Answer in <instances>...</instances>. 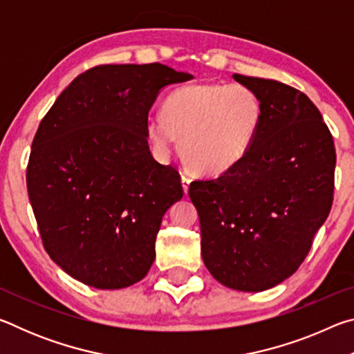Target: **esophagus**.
<instances>
[{"instance_id":"1","label":"esophagus","mask_w":354,"mask_h":354,"mask_svg":"<svg viewBox=\"0 0 354 354\" xmlns=\"http://www.w3.org/2000/svg\"><path fill=\"white\" fill-rule=\"evenodd\" d=\"M190 176L187 175V173H183L181 175V183H183V189H184V194H187L189 192V185H190Z\"/></svg>"}]
</instances>
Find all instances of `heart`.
Instances as JSON below:
<instances>
[{"instance_id":"heart-1","label":"heart","mask_w":354,"mask_h":354,"mask_svg":"<svg viewBox=\"0 0 354 354\" xmlns=\"http://www.w3.org/2000/svg\"><path fill=\"white\" fill-rule=\"evenodd\" d=\"M162 115L149 117L147 134L154 149L169 154L175 139L192 170L221 175L248 153L261 128L263 107L243 84H195L173 91Z\"/></svg>"}]
</instances>
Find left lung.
Instances as JSON below:
<instances>
[{
	"label": "left lung",
	"instance_id": "left-lung-1",
	"mask_svg": "<svg viewBox=\"0 0 354 354\" xmlns=\"http://www.w3.org/2000/svg\"><path fill=\"white\" fill-rule=\"evenodd\" d=\"M263 107L245 158L190 183L201 256L212 277L242 292L272 289L298 270L333 206L335 148L320 111L287 84L232 75Z\"/></svg>",
	"mask_w": 354,
	"mask_h": 354
}]
</instances>
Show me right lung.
<instances>
[{"label":"right lung","mask_w":354,"mask_h":354,"mask_svg":"<svg viewBox=\"0 0 354 354\" xmlns=\"http://www.w3.org/2000/svg\"><path fill=\"white\" fill-rule=\"evenodd\" d=\"M192 75L162 64L98 65L59 95L34 136L28 195L46 253L70 277L123 289L147 277L181 176L156 162L147 122L160 88Z\"/></svg>","instance_id":"right-lung-1"}]
</instances>
